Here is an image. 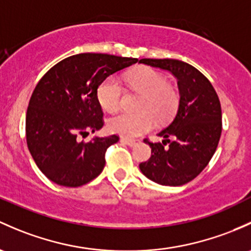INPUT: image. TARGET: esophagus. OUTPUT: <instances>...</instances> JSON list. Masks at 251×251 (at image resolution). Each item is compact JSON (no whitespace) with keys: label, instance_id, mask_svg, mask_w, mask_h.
I'll list each match as a JSON object with an SVG mask.
<instances>
[{"label":"esophagus","instance_id":"obj_1","mask_svg":"<svg viewBox=\"0 0 251 251\" xmlns=\"http://www.w3.org/2000/svg\"><path fill=\"white\" fill-rule=\"evenodd\" d=\"M120 141L123 142V143L127 144V146H130V147H134V146H137V144H139V143H141V141H139V139L126 138V137H121V139H120Z\"/></svg>","mask_w":251,"mask_h":251}]
</instances>
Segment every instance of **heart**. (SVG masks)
<instances>
[{
  "mask_svg": "<svg viewBox=\"0 0 251 251\" xmlns=\"http://www.w3.org/2000/svg\"><path fill=\"white\" fill-rule=\"evenodd\" d=\"M128 85L133 91L142 94L138 103L141 113H120L108 120L110 132L124 137H137L147 132L154 125L152 115L166 118L176 109L178 95L173 86L166 83L162 75L149 67L134 68L126 75ZM123 85L115 77L105 78L97 89L100 104L107 112H115L123 100Z\"/></svg>",
  "mask_w": 251,
  "mask_h": 251,
  "instance_id": "heart-1",
  "label": "heart"
}]
</instances>
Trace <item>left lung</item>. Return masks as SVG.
I'll use <instances>...</instances> for the list:
<instances>
[{"label": "left lung", "instance_id": "left-lung-1", "mask_svg": "<svg viewBox=\"0 0 251 251\" xmlns=\"http://www.w3.org/2000/svg\"><path fill=\"white\" fill-rule=\"evenodd\" d=\"M139 63L168 71L178 81L179 105L170 125L151 143L150 159L139 165L150 180L180 186L196 178L209 163L221 136V105L204 75L189 63L174 59H142Z\"/></svg>", "mask_w": 251, "mask_h": 251}]
</instances>
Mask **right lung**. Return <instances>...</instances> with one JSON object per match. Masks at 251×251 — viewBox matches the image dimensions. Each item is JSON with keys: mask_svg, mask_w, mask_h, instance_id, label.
<instances>
[{"mask_svg": "<svg viewBox=\"0 0 251 251\" xmlns=\"http://www.w3.org/2000/svg\"><path fill=\"white\" fill-rule=\"evenodd\" d=\"M108 54L73 55L51 67L36 85L26 113L27 147L42 173L57 185L77 188L103 171L105 150L119 137L78 141L103 126L97 89L113 73L136 63Z\"/></svg>", "mask_w": 251, "mask_h": 251, "instance_id": "add662e5", "label": "right lung"}]
</instances>
